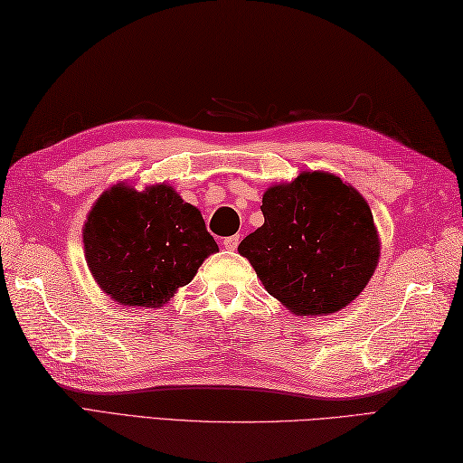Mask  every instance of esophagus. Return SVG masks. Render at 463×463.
Segmentation results:
<instances>
[{
	"instance_id": "1",
	"label": "esophagus",
	"mask_w": 463,
	"mask_h": 463,
	"mask_svg": "<svg viewBox=\"0 0 463 463\" xmlns=\"http://www.w3.org/2000/svg\"><path fill=\"white\" fill-rule=\"evenodd\" d=\"M239 234H232V237H226L224 241H222V247L226 249V250H237V247H239Z\"/></svg>"
}]
</instances>
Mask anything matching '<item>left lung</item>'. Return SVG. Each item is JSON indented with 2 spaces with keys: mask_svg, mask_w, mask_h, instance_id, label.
Segmentation results:
<instances>
[{
  "mask_svg": "<svg viewBox=\"0 0 463 463\" xmlns=\"http://www.w3.org/2000/svg\"><path fill=\"white\" fill-rule=\"evenodd\" d=\"M264 224L239 244L264 288L297 317L332 314L366 287L380 244L364 196L328 173H300L262 196Z\"/></svg>",
  "mask_w": 463,
  "mask_h": 463,
  "instance_id": "left-lung-1",
  "label": "left lung"
}]
</instances>
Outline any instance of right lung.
I'll use <instances>...</instances> for the list:
<instances>
[{"mask_svg": "<svg viewBox=\"0 0 463 463\" xmlns=\"http://www.w3.org/2000/svg\"><path fill=\"white\" fill-rule=\"evenodd\" d=\"M83 244L97 284L125 307L143 308L165 304L219 250L201 211L169 184L103 193L87 216Z\"/></svg>", "mask_w": 463, "mask_h": 463, "instance_id": "add662e5", "label": "right lung"}]
</instances>
